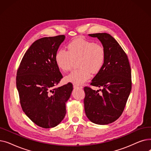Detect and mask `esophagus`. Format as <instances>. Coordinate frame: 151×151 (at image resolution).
<instances>
[{
	"instance_id": "34e87169",
	"label": "esophagus",
	"mask_w": 151,
	"mask_h": 151,
	"mask_svg": "<svg viewBox=\"0 0 151 151\" xmlns=\"http://www.w3.org/2000/svg\"><path fill=\"white\" fill-rule=\"evenodd\" d=\"M73 87L74 88H81V89L83 88V87L81 86L78 85V84H73Z\"/></svg>"
}]
</instances>
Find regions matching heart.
Here are the masks:
<instances>
[{
  "instance_id": "obj_1",
  "label": "heart",
  "mask_w": 151,
  "mask_h": 151,
  "mask_svg": "<svg viewBox=\"0 0 151 151\" xmlns=\"http://www.w3.org/2000/svg\"><path fill=\"white\" fill-rule=\"evenodd\" d=\"M68 51L59 50L55 55L58 67L63 71H68L73 67L74 60L78 61L80 68L73 70L65 77L68 82L81 84L91 76V71L97 73L102 68L105 61V51L100 44L79 38L67 45Z\"/></svg>"
}]
</instances>
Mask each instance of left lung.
Listing matches in <instances>:
<instances>
[{"label":"left lung","instance_id":"8db88e82","mask_svg":"<svg viewBox=\"0 0 151 151\" xmlns=\"http://www.w3.org/2000/svg\"><path fill=\"white\" fill-rule=\"evenodd\" d=\"M89 36L97 38L101 43L105 61L91 83L102 89L84 88V110L91 122L106 125L116 121L124 109L132 89L131 68L127 55L111 35L97 33Z\"/></svg>","mask_w":151,"mask_h":151}]
</instances>
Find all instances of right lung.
I'll return each instance as SVG.
<instances>
[{
	"instance_id": "obj_1",
	"label": "right lung",
	"mask_w": 151,
	"mask_h": 151,
	"mask_svg": "<svg viewBox=\"0 0 151 151\" xmlns=\"http://www.w3.org/2000/svg\"><path fill=\"white\" fill-rule=\"evenodd\" d=\"M65 38L62 35L37 40L24 55L17 71L21 108L32 121L42 128H52L61 122L73 91L70 83L54 88L63 77L55 55Z\"/></svg>"
}]
</instances>
